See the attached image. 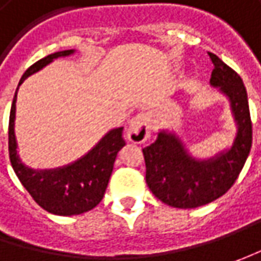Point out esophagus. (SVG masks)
<instances>
[{"label": "esophagus", "instance_id": "obj_1", "mask_svg": "<svg viewBox=\"0 0 261 261\" xmlns=\"http://www.w3.org/2000/svg\"><path fill=\"white\" fill-rule=\"evenodd\" d=\"M152 130V120L149 113H139L130 120L127 127V139L134 144H144L151 136Z\"/></svg>", "mask_w": 261, "mask_h": 261}]
</instances>
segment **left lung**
Here are the masks:
<instances>
[{
    "instance_id": "obj_1",
    "label": "left lung",
    "mask_w": 261,
    "mask_h": 261,
    "mask_svg": "<svg viewBox=\"0 0 261 261\" xmlns=\"http://www.w3.org/2000/svg\"><path fill=\"white\" fill-rule=\"evenodd\" d=\"M214 64L211 84L229 97L238 132L231 149L206 161H196L173 134L160 132L155 142L142 149L146 185L161 202L173 207L192 209L225 195L236 183L253 142L248 98L241 76L211 52Z\"/></svg>"
}]
</instances>
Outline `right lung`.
<instances>
[{
	"mask_svg": "<svg viewBox=\"0 0 261 261\" xmlns=\"http://www.w3.org/2000/svg\"><path fill=\"white\" fill-rule=\"evenodd\" d=\"M74 50L56 52L35 62L23 74L20 84L27 76L52 62L55 58L68 56ZM15 98L17 91L10 112L8 154L14 173L21 181V185L24 186L25 190L30 193L36 203L50 214L71 216L91 211L101 202L110 174L113 171L116 155L120 151V148H123L126 144L123 139V127L110 130L86 156L75 161L74 164L58 170L36 171L23 166L15 151Z\"/></svg>",
	"mask_w": 261,
	"mask_h": 261,
	"instance_id": "add662e5",
	"label": "right lung"
}]
</instances>
